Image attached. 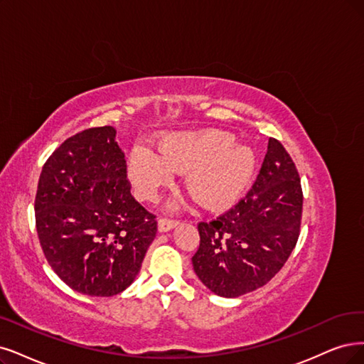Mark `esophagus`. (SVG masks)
<instances>
[{
  "mask_svg": "<svg viewBox=\"0 0 364 364\" xmlns=\"http://www.w3.org/2000/svg\"><path fill=\"white\" fill-rule=\"evenodd\" d=\"M178 225V220H173V219H166V218H160L157 222V228L160 232H168L171 231L172 228H175Z\"/></svg>",
  "mask_w": 364,
  "mask_h": 364,
  "instance_id": "34e87169",
  "label": "esophagus"
}]
</instances>
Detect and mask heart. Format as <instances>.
Returning <instances> with one entry per match:
<instances>
[{
  "instance_id": "1",
  "label": "heart",
  "mask_w": 364,
  "mask_h": 364,
  "mask_svg": "<svg viewBox=\"0 0 364 364\" xmlns=\"http://www.w3.org/2000/svg\"><path fill=\"white\" fill-rule=\"evenodd\" d=\"M129 178L144 200L157 198L172 172H187L186 187L199 205L219 210L245 189L255 169L249 146L234 144L232 134L219 130L169 133L151 148L134 146L129 156Z\"/></svg>"
}]
</instances>
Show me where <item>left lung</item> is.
I'll return each instance as SVG.
<instances>
[{
	"instance_id": "left-lung-1",
	"label": "left lung",
	"mask_w": 364,
	"mask_h": 364,
	"mask_svg": "<svg viewBox=\"0 0 364 364\" xmlns=\"http://www.w3.org/2000/svg\"><path fill=\"white\" fill-rule=\"evenodd\" d=\"M303 191L294 160L268 139L257 180L245 198L211 222H199L192 264L214 294L234 299L268 284L288 261L300 235Z\"/></svg>"
}]
</instances>
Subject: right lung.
Masks as SVG:
<instances>
[{
  "mask_svg": "<svg viewBox=\"0 0 364 364\" xmlns=\"http://www.w3.org/2000/svg\"><path fill=\"white\" fill-rule=\"evenodd\" d=\"M111 126L65 139L40 173L36 228L45 258L67 287L111 297L141 270L156 216L130 193L124 153Z\"/></svg>",
  "mask_w": 364,
  "mask_h": 364,
  "instance_id": "obj_1",
  "label": "right lung"
}]
</instances>
